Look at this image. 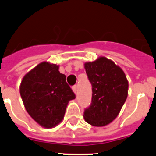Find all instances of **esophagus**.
Masks as SVG:
<instances>
[{
    "label": "esophagus",
    "instance_id": "1",
    "mask_svg": "<svg viewBox=\"0 0 156 156\" xmlns=\"http://www.w3.org/2000/svg\"><path fill=\"white\" fill-rule=\"evenodd\" d=\"M72 90H73V91L74 92V93L77 94V92H78V87L73 86V87H72Z\"/></svg>",
    "mask_w": 156,
    "mask_h": 156
}]
</instances>
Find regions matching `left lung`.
Segmentation results:
<instances>
[{"label": "left lung", "instance_id": "1", "mask_svg": "<svg viewBox=\"0 0 156 156\" xmlns=\"http://www.w3.org/2000/svg\"><path fill=\"white\" fill-rule=\"evenodd\" d=\"M84 68L92 87V99L83 117L91 125L104 127L115 120L126 101L128 79L123 69L106 57L86 62Z\"/></svg>", "mask_w": 156, "mask_h": 156}]
</instances>
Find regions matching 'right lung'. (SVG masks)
<instances>
[{"label": "right lung", "mask_w": 156, "mask_h": 156, "mask_svg": "<svg viewBox=\"0 0 156 156\" xmlns=\"http://www.w3.org/2000/svg\"><path fill=\"white\" fill-rule=\"evenodd\" d=\"M20 92L27 112L39 125L52 128L64 119L66 107L75 95L60 73L59 65L40 63L23 78Z\"/></svg>", "instance_id": "obj_1"}]
</instances>
